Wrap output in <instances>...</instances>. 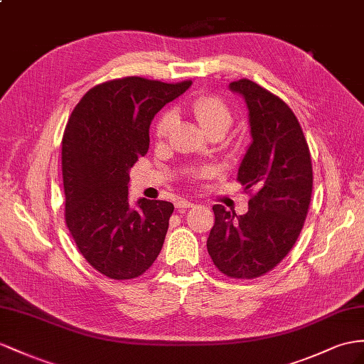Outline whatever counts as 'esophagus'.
Here are the masks:
<instances>
[{
  "label": "esophagus",
  "instance_id": "34e87169",
  "mask_svg": "<svg viewBox=\"0 0 364 364\" xmlns=\"http://www.w3.org/2000/svg\"><path fill=\"white\" fill-rule=\"evenodd\" d=\"M176 208L178 209H188V208H193V203L189 200H178L176 201Z\"/></svg>",
  "mask_w": 364,
  "mask_h": 364
}]
</instances>
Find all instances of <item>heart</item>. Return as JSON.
Here are the masks:
<instances>
[{"label":"heart","mask_w":364,"mask_h":364,"mask_svg":"<svg viewBox=\"0 0 364 364\" xmlns=\"http://www.w3.org/2000/svg\"><path fill=\"white\" fill-rule=\"evenodd\" d=\"M189 112L198 121V124L204 130V134L220 132L225 135L232 124V112L226 106V102L217 97H198L189 102ZM175 123L173 112H164L156 121L155 136L158 139H164L169 135L171 129ZM201 173H208L203 171Z\"/></svg>","instance_id":"heart-1"}]
</instances>
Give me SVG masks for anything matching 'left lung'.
<instances>
[{
  "mask_svg": "<svg viewBox=\"0 0 364 364\" xmlns=\"http://www.w3.org/2000/svg\"><path fill=\"white\" fill-rule=\"evenodd\" d=\"M229 90L247 107L252 141L237 180L254 195L245 215L212 208L208 252L225 275L249 279L274 269L295 245L311 203L312 163L301 126L283 100L250 80L230 82Z\"/></svg>",
  "mask_w": 364,
  "mask_h": 364,
  "instance_id": "obj_1",
  "label": "left lung"
}]
</instances>
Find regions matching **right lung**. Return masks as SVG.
Returning a JSON list of instances; mask_svg holds the SVG:
<instances>
[{"mask_svg":"<svg viewBox=\"0 0 364 364\" xmlns=\"http://www.w3.org/2000/svg\"><path fill=\"white\" fill-rule=\"evenodd\" d=\"M127 77L102 82L80 100L63 135L66 223L87 263L114 279L146 272L163 247L173 204L129 201L130 167L149 149L156 112L188 90Z\"/></svg>","mask_w":364,"mask_h":364,"instance_id":"1","label":"right lung"}]
</instances>
